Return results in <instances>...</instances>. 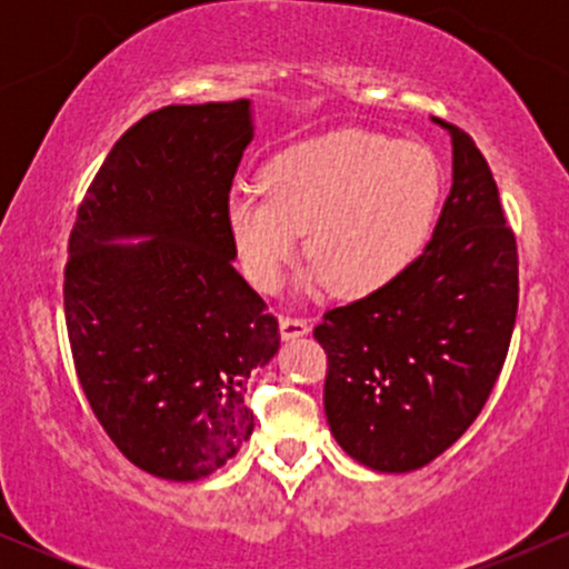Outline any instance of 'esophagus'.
Listing matches in <instances>:
<instances>
[{
    "mask_svg": "<svg viewBox=\"0 0 569 569\" xmlns=\"http://www.w3.org/2000/svg\"><path fill=\"white\" fill-rule=\"evenodd\" d=\"M307 329H310V323H307V318H299V316H280V337L283 339H297L307 335Z\"/></svg>",
    "mask_w": 569,
    "mask_h": 569,
    "instance_id": "obj_1",
    "label": "esophagus"
}]
</instances>
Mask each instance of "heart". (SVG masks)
Here are the masks:
<instances>
[{
    "label": "heart",
    "instance_id": "obj_1",
    "mask_svg": "<svg viewBox=\"0 0 569 569\" xmlns=\"http://www.w3.org/2000/svg\"><path fill=\"white\" fill-rule=\"evenodd\" d=\"M441 192L430 149L369 130H339L267 162L262 189L238 187L227 224L251 283L272 291L307 232L305 286L367 297L407 270Z\"/></svg>",
    "mask_w": 569,
    "mask_h": 569
}]
</instances>
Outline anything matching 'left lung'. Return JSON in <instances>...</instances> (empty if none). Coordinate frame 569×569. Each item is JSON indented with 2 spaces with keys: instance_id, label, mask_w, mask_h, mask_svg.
<instances>
[{
  "instance_id": "left-lung-1",
  "label": "left lung",
  "mask_w": 569,
  "mask_h": 569,
  "mask_svg": "<svg viewBox=\"0 0 569 569\" xmlns=\"http://www.w3.org/2000/svg\"><path fill=\"white\" fill-rule=\"evenodd\" d=\"M452 136V189L426 251L385 289L335 307L312 337L329 358L331 433L371 471L428 466L485 409L511 345L519 257L471 136Z\"/></svg>"
}]
</instances>
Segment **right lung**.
<instances>
[{
  "mask_svg": "<svg viewBox=\"0 0 569 569\" xmlns=\"http://www.w3.org/2000/svg\"><path fill=\"white\" fill-rule=\"evenodd\" d=\"M251 101L162 107L128 128L77 208L63 310L77 380L141 471L198 481L253 430L251 371L278 318L232 267L227 200ZM149 237L141 244H114Z\"/></svg>",
  "mask_w": 569,
  "mask_h": 569,
  "instance_id": "obj_1",
  "label": "right lung"
}]
</instances>
